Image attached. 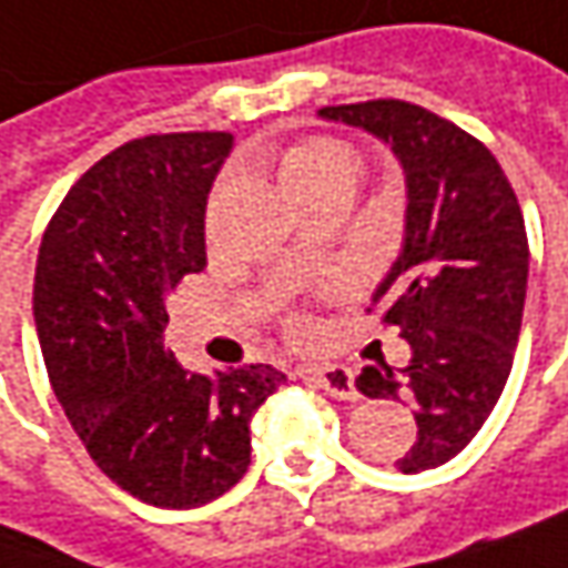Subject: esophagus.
<instances>
[{
  "label": "esophagus",
  "instance_id": "esophagus-1",
  "mask_svg": "<svg viewBox=\"0 0 568 568\" xmlns=\"http://www.w3.org/2000/svg\"><path fill=\"white\" fill-rule=\"evenodd\" d=\"M312 379L317 383V388H324L327 395L341 398V402H356L359 392H356V383H353V373L347 366H321L312 373Z\"/></svg>",
  "mask_w": 568,
  "mask_h": 568
}]
</instances>
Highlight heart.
<instances>
[{
	"label": "heart",
	"instance_id": "obj_1",
	"mask_svg": "<svg viewBox=\"0 0 568 568\" xmlns=\"http://www.w3.org/2000/svg\"><path fill=\"white\" fill-rule=\"evenodd\" d=\"M363 173V156L347 141L337 138H305L280 156V180L302 202L305 195L334 189V185H356ZM295 334H305V317H288Z\"/></svg>",
	"mask_w": 568,
	"mask_h": 568
}]
</instances>
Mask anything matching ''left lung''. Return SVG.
Listing matches in <instances>:
<instances>
[{
    "instance_id": "8db88e82",
    "label": "left lung",
    "mask_w": 568,
    "mask_h": 568,
    "mask_svg": "<svg viewBox=\"0 0 568 568\" xmlns=\"http://www.w3.org/2000/svg\"><path fill=\"white\" fill-rule=\"evenodd\" d=\"M321 118L376 134L405 170V244L373 305L412 359L398 373L366 366L356 388L415 402L417 440L395 466L424 473L479 434L508 383L530 260L524 215L491 151L447 118L402 99L327 105Z\"/></svg>"
}]
</instances>
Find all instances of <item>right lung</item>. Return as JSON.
<instances>
[{
    "label": "right lung",
    "mask_w": 568,
    "mask_h": 568,
    "mask_svg": "<svg viewBox=\"0 0 568 568\" xmlns=\"http://www.w3.org/2000/svg\"><path fill=\"white\" fill-rule=\"evenodd\" d=\"M227 131L151 134L85 170L44 231L34 324L53 395L95 466L156 508L215 501L251 466V420L285 373H192L163 347L166 295L205 270Z\"/></svg>",
    "instance_id": "1"
}]
</instances>
